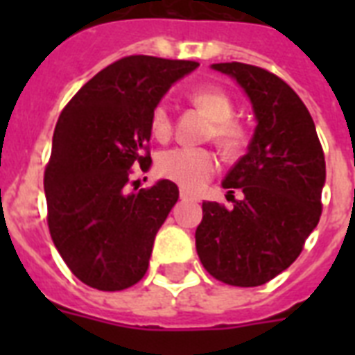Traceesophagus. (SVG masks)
Returning <instances> with one entry per match:
<instances>
[{
	"label": "esophagus",
	"instance_id": "1",
	"mask_svg": "<svg viewBox=\"0 0 355 355\" xmlns=\"http://www.w3.org/2000/svg\"><path fill=\"white\" fill-rule=\"evenodd\" d=\"M180 199H182V200H197V197H193L191 193H188L186 189H180Z\"/></svg>",
	"mask_w": 355,
	"mask_h": 355
}]
</instances>
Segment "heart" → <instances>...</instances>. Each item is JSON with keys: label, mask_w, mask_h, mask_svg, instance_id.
<instances>
[{"label": "heart", "mask_w": 355, "mask_h": 355, "mask_svg": "<svg viewBox=\"0 0 355 355\" xmlns=\"http://www.w3.org/2000/svg\"><path fill=\"white\" fill-rule=\"evenodd\" d=\"M191 103L211 121L208 138L227 155H237L247 145V130L234 119V101L221 88H199L189 96ZM149 128L156 139H167L173 132L171 110L166 103H156L149 114ZM158 173L188 191H200L219 171L214 150L200 147H178L162 153L156 162Z\"/></svg>", "instance_id": "heart-1"}]
</instances>
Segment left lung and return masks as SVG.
<instances>
[{
    "mask_svg": "<svg viewBox=\"0 0 355 355\" xmlns=\"http://www.w3.org/2000/svg\"><path fill=\"white\" fill-rule=\"evenodd\" d=\"M211 68L232 75L245 88L258 127L248 153L223 180L234 208L202 202L197 254L223 284L263 286L300 256L319 223L324 150L308 108L286 80L252 64ZM234 189H242L241 200L233 199Z\"/></svg>",
    "mask_w": 355,
    "mask_h": 355,
    "instance_id": "left-lung-1",
    "label": "left lung"
}]
</instances>
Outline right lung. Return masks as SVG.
Segmentation results:
<instances>
[{
	"label": "right lung",
	"mask_w": 355,
	"mask_h": 355,
	"mask_svg": "<svg viewBox=\"0 0 355 355\" xmlns=\"http://www.w3.org/2000/svg\"><path fill=\"white\" fill-rule=\"evenodd\" d=\"M195 60L130 55L86 83L60 112L44 173L47 227L69 270L99 291H121L147 272L177 184L138 189L150 166L149 114ZM128 185H134L130 192Z\"/></svg>",
	"instance_id": "obj_1"
}]
</instances>
